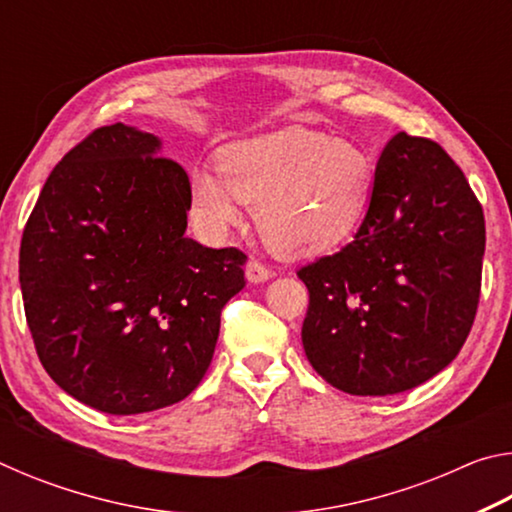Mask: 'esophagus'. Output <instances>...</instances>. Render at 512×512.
Returning a JSON list of instances; mask_svg holds the SVG:
<instances>
[{
    "label": "esophagus",
    "mask_w": 512,
    "mask_h": 512,
    "mask_svg": "<svg viewBox=\"0 0 512 512\" xmlns=\"http://www.w3.org/2000/svg\"><path fill=\"white\" fill-rule=\"evenodd\" d=\"M273 277L271 268H266L262 262H257V259H250L246 264V280L250 284H259V282H266Z\"/></svg>",
    "instance_id": "obj_1"
}]
</instances>
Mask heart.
Returning <instances> with one entry per match:
<instances>
[{
    "label": "heart",
    "instance_id": "heart-1",
    "mask_svg": "<svg viewBox=\"0 0 512 512\" xmlns=\"http://www.w3.org/2000/svg\"><path fill=\"white\" fill-rule=\"evenodd\" d=\"M375 160L361 144L305 126L246 137L223 146L219 169L198 167L189 201L207 230L241 221V203L255 205L262 239L289 257L343 244L368 210Z\"/></svg>",
    "mask_w": 512,
    "mask_h": 512
}]
</instances>
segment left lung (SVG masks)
<instances>
[{
  "instance_id": "obj_1",
  "label": "left lung",
  "mask_w": 512,
  "mask_h": 512,
  "mask_svg": "<svg viewBox=\"0 0 512 512\" xmlns=\"http://www.w3.org/2000/svg\"><path fill=\"white\" fill-rule=\"evenodd\" d=\"M483 253V210L458 164L436 142L397 133L352 244L298 271L309 363L350 395L424 384L470 334Z\"/></svg>"
}]
</instances>
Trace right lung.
Returning <instances> with one entry per match:
<instances>
[{
    "mask_svg": "<svg viewBox=\"0 0 512 512\" xmlns=\"http://www.w3.org/2000/svg\"><path fill=\"white\" fill-rule=\"evenodd\" d=\"M162 140L112 124L51 171L20 246L38 357L74 400L110 415L171 406L210 368L246 255L185 237L189 178Z\"/></svg>",
    "mask_w": 512,
    "mask_h": 512,
    "instance_id": "obj_1",
    "label": "right lung"
}]
</instances>
